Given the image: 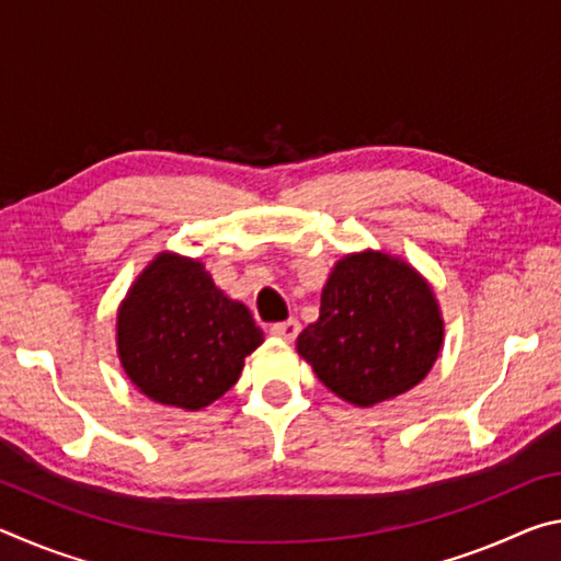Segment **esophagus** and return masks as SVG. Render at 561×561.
<instances>
[{
    "label": "esophagus",
    "mask_w": 561,
    "mask_h": 561,
    "mask_svg": "<svg viewBox=\"0 0 561 561\" xmlns=\"http://www.w3.org/2000/svg\"><path fill=\"white\" fill-rule=\"evenodd\" d=\"M301 324L297 319H287V321H277V324L270 327V334L277 336V339H284V341H294L299 334Z\"/></svg>",
    "instance_id": "34e87169"
}]
</instances>
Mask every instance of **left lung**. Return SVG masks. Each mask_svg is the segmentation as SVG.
<instances>
[{
  "label": "left lung",
  "instance_id": "8db88e82",
  "mask_svg": "<svg viewBox=\"0 0 561 561\" xmlns=\"http://www.w3.org/2000/svg\"><path fill=\"white\" fill-rule=\"evenodd\" d=\"M440 344L428 284L401 260L364 252L331 272L319 319L301 331L297 351L329 391L366 408L421 383Z\"/></svg>",
  "mask_w": 561,
  "mask_h": 561
}]
</instances>
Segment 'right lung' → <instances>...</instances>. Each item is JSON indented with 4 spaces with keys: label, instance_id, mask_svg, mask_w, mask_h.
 <instances>
[{
    "label": "right lung",
    "instance_id": "obj_1",
    "mask_svg": "<svg viewBox=\"0 0 561 561\" xmlns=\"http://www.w3.org/2000/svg\"><path fill=\"white\" fill-rule=\"evenodd\" d=\"M250 309L227 299L201 262L160 254L118 311V356L148 398L201 411L230 391L262 344Z\"/></svg>",
    "mask_w": 561,
    "mask_h": 561
}]
</instances>
